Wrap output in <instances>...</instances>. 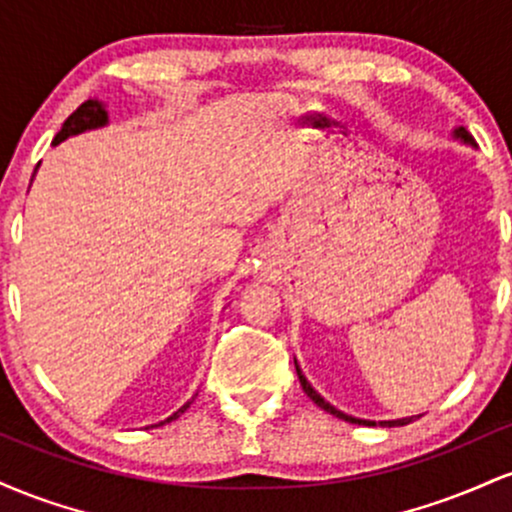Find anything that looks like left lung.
<instances>
[{
	"instance_id": "8db88e82",
	"label": "left lung",
	"mask_w": 512,
	"mask_h": 512,
	"mask_svg": "<svg viewBox=\"0 0 512 512\" xmlns=\"http://www.w3.org/2000/svg\"><path fill=\"white\" fill-rule=\"evenodd\" d=\"M457 139H462L464 144H472L474 146V139H472V134L467 132V129L464 127H457L455 132ZM296 373H298V380H301V387H303V392L305 395H308L310 399H313V402L317 404V407L320 409H325L327 414H332V416H337V419H344V421H349V424H358V426H375V421H366V419H356V416H349V414H344V411H339V409H334L330 402H325V399H322L320 395H317V392L313 390V385L308 383V380H305V375H303V370L298 368V363H296ZM414 419H419V416H409V419H395V421H380V426H387V428H392V426H407V424H411V421Z\"/></svg>"
}]
</instances>
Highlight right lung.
Wrapping results in <instances>:
<instances>
[{"instance_id": "add662e5", "label": "right lung", "mask_w": 512, "mask_h": 512, "mask_svg": "<svg viewBox=\"0 0 512 512\" xmlns=\"http://www.w3.org/2000/svg\"><path fill=\"white\" fill-rule=\"evenodd\" d=\"M103 125H108V113H105V105L101 101H86V103H81L79 108H76L74 113L67 117V120H64V125H62L60 132H57L55 142H52V144H60V142H64V139L74 137V134L88 132V129H98ZM192 399H195V397H192ZM190 404L192 402L182 404V407L175 411L173 416H168V419L161 421V424H170L173 419H178L180 414H185V409L190 407ZM161 424H156V426H161Z\"/></svg>"}]
</instances>
